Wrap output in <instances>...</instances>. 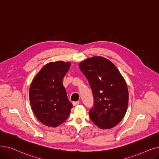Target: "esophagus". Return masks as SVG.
<instances>
[{"instance_id": "obj_1", "label": "esophagus", "mask_w": 159, "mask_h": 159, "mask_svg": "<svg viewBox=\"0 0 159 159\" xmlns=\"http://www.w3.org/2000/svg\"><path fill=\"white\" fill-rule=\"evenodd\" d=\"M79 101H76V102H73V107H76V106H77V105H79Z\"/></svg>"}]
</instances>
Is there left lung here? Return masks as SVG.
I'll return each instance as SVG.
<instances>
[{
  "label": "left lung",
  "mask_w": 159,
  "mask_h": 159,
  "mask_svg": "<svg viewBox=\"0 0 159 159\" xmlns=\"http://www.w3.org/2000/svg\"><path fill=\"white\" fill-rule=\"evenodd\" d=\"M94 97V107L89 112L91 120L101 129L114 127L125 116L129 92L118 68L102 57L88 58L79 63Z\"/></svg>",
  "instance_id": "8db88e82"
}]
</instances>
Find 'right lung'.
<instances>
[{
    "label": "right lung",
    "instance_id": "1",
    "mask_svg": "<svg viewBox=\"0 0 159 159\" xmlns=\"http://www.w3.org/2000/svg\"><path fill=\"white\" fill-rule=\"evenodd\" d=\"M70 61H52L36 75L29 89V99L36 118L45 125L56 127L64 122L73 105L68 100L62 80Z\"/></svg>",
    "mask_w": 159,
    "mask_h": 159
}]
</instances>
